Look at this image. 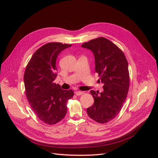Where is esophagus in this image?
<instances>
[{
    "mask_svg": "<svg viewBox=\"0 0 158 158\" xmlns=\"http://www.w3.org/2000/svg\"><path fill=\"white\" fill-rule=\"evenodd\" d=\"M75 94H76V95L79 96V95H82V94H83V92H81V91H76V93H75Z\"/></svg>",
    "mask_w": 158,
    "mask_h": 158,
    "instance_id": "34e87169",
    "label": "esophagus"
}]
</instances>
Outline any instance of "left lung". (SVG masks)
Masks as SVG:
<instances>
[{
    "label": "left lung",
    "mask_w": 158,
    "mask_h": 158,
    "mask_svg": "<svg viewBox=\"0 0 158 158\" xmlns=\"http://www.w3.org/2000/svg\"><path fill=\"white\" fill-rule=\"evenodd\" d=\"M94 55L95 72L104 84L103 92L91 90L94 104L87 108L89 117L98 123L114 118L125 102L129 87L128 63L121 50L109 40L101 37L81 45Z\"/></svg>",
    "instance_id": "obj_1"
}]
</instances>
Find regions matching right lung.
Returning <instances> with one entry per match:
<instances>
[{
  "mask_svg": "<svg viewBox=\"0 0 158 158\" xmlns=\"http://www.w3.org/2000/svg\"><path fill=\"white\" fill-rule=\"evenodd\" d=\"M72 45L48 43L32 55L25 70L23 81L27 100L40 120L52 125L61 121L67 111V101L73 97L72 89L63 90L54 83L58 55Z\"/></svg>",
  "mask_w": 158,
  "mask_h": 158,
  "instance_id": "add662e5",
  "label": "right lung"
}]
</instances>
